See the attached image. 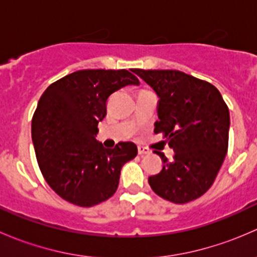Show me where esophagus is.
Wrapping results in <instances>:
<instances>
[{"instance_id": "34e87169", "label": "esophagus", "mask_w": 257, "mask_h": 257, "mask_svg": "<svg viewBox=\"0 0 257 257\" xmlns=\"http://www.w3.org/2000/svg\"><path fill=\"white\" fill-rule=\"evenodd\" d=\"M138 154L139 155H144V154H149V150L144 147H138Z\"/></svg>"}]
</instances>
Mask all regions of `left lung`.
<instances>
[{"label": "left lung", "instance_id": "1", "mask_svg": "<svg viewBox=\"0 0 257 257\" xmlns=\"http://www.w3.org/2000/svg\"><path fill=\"white\" fill-rule=\"evenodd\" d=\"M159 97L154 132L174 150L148 178L157 195L174 204L200 198L214 183L229 145V108L216 87L175 69H132Z\"/></svg>", "mask_w": 257, "mask_h": 257}]
</instances>
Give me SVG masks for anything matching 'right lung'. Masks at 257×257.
Segmentation results:
<instances>
[{
	"label": "right lung",
	"instance_id": "add662e5",
	"mask_svg": "<svg viewBox=\"0 0 257 257\" xmlns=\"http://www.w3.org/2000/svg\"><path fill=\"white\" fill-rule=\"evenodd\" d=\"M139 84L126 69H83L52 83L32 118L38 167L62 199L89 208L116 191L120 169L136 158L132 142L107 149L95 139L107 102L121 87Z\"/></svg>",
	"mask_w": 257,
	"mask_h": 257
}]
</instances>
